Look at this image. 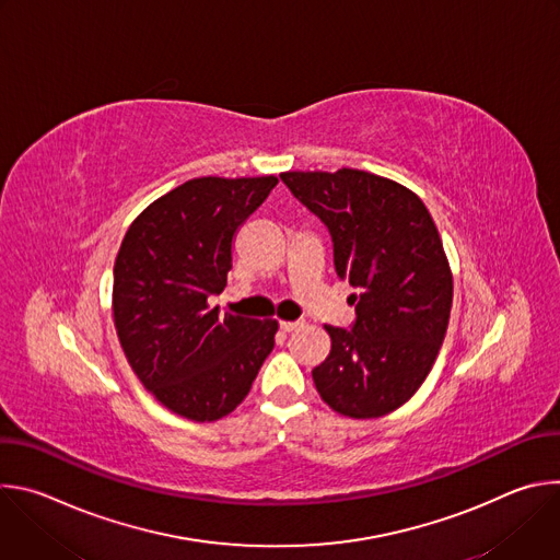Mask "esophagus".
<instances>
[{"instance_id":"obj_1","label":"esophagus","mask_w":560,"mask_h":560,"mask_svg":"<svg viewBox=\"0 0 560 560\" xmlns=\"http://www.w3.org/2000/svg\"><path fill=\"white\" fill-rule=\"evenodd\" d=\"M299 326H301L299 322H279V330L285 332V335H288V332H294Z\"/></svg>"}]
</instances>
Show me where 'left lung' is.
<instances>
[{"label": "left lung", "mask_w": 560, "mask_h": 560, "mask_svg": "<svg viewBox=\"0 0 560 560\" xmlns=\"http://www.w3.org/2000/svg\"><path fill=\"white\" fill-rule=\"evenodd\" d=\"M279 177L324 221L337 277L357 288L350 330L326 326L332 348L314 385L343 417L389 415L421 387L447 332L454 285L439 230L412 190L365 171Z\"/></svg>", "instance_id": "1"}]
</instances>
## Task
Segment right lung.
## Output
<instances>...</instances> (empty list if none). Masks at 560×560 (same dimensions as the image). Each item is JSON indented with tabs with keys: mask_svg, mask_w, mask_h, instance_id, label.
<instances>
[{
	"mask_svg": "<svg viewBox=\"0 0 560 560\" xmlns=\"http://www.w3.org/2000/svg\"><path fill=\"white\" fill-rule=\"evenodd\" d=\"M277 177H199L150 203L115 259L113 314L143 387L179 417L217 421L248 396L277 322L219 314L234 236Z\"/></svg>",
	"mask_w": 560,
	"mask_h": 560,
	"instance_id": "obj_1",
	"label": "right lung"
}]
</instances>
